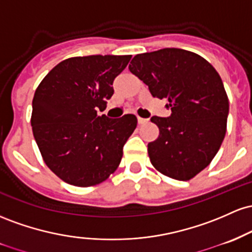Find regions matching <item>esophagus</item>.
Segmentation results:
<instances>
[{
    "mask_svg": "<svg viewBox=\"0 0 252 252\" xmlns=\"http://www.w3.org/2000/svg\"><path fill=\"white\" fill-rule=\"evenodd\" d=\"M149 121V119H144V118H138V124L139 125H144V124H146Z\"/></svg>",
    "mask_w": 252,
    "mask_h": 252,
    "instance_id": "obj_1",
    "label": "esophagus"
}]
</instances>
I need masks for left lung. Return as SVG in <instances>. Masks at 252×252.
<instances>
[{"label": "left lung", "mask_w": 252, "mask_h": 252, "mask_svg": "<svg viewBox=\"0 0 252 252\" xmlns=\"http://www.w3.org/2000/svg\"><path fill=\"white\" fill-rule=\"evenodd\" d=\"M128 69L154 97L166 98L171 111L168 118H151L159 128L148 144L152 165L171 179H193L212 162L226 133L228 98L219 73L201 56L182 49L137 55Z\"/></svg>", "instance_id": "left-lung-1"}]
</instances>
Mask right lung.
Wrapping results in <instances>:
<instances>
[{
  "label": "right lung",
  "instance_id": "1",
  "mask_svg": "<svg viewBox=\"0 0 252 252\" xmlns=\"http://www.w3.org/2000/svg\"><path fill=\"white\" fill-rule=\"evenodd\" d=\"M131 56L67 58L40 82L32 102L33 135L42 159L56 175L76 187L107 180L123 158L137 118L98 115L112 97L113 82Z\"/></svg>",
  "mask_w": 252,
  "mask_h": 252
}]
</instances>
